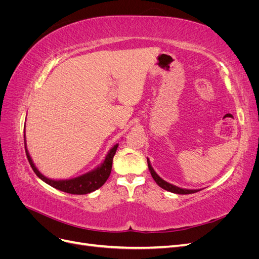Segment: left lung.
<instances>
[{
	"label": "left lung",
	"mask_w": 259,
	"mask_h": 259,
	"mask_svg": "<svg viewBox=\"0 0 259 259\" xmlns=\"http://www.w3.org/2000/svg\"><path fill=\"white\" fill-rule=\"evenodd\" d=\"M147 162H148V167H149V170H150V174H151L152 178L154 179V182L162 188V189L169 191V192H173V193H177V194H190V193L200 191V189H185V188H180V187H177L175 185H171V184L167 183L166 180L162 179L158 174L155 173V170L153 169L151 163H150V160H149L148 158H147Z\"/></svg>",
	"instance_id": "1"
}]
</instances>
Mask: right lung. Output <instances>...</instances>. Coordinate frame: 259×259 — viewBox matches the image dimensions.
Masks as SVG:
<instances>
[{
  "instance_id": "1",
  "label": "right lung",
  "mask_w": 259,
  "mask_h": 259,
  "mask_svg": "<svg viewBox=\"0 0 259 259\" xmlns=\"http://www.w3.org/2000/svg\"><path fill=\"white\" fill-rule=\"evenodd\" d=\"M23 138H25V149H26L28 161L30 163L31 167H32V169L34 170V173L36 174V176L40 179H42L44 183L52 186L53 188H56V189L60 191L71 193V194L91 193L103 186L106 183L108 177L110 176L113 156L115 154L117 147H119V144H115L110 150L107 152L103 162H101L99 165H97L94 169L88 171V173H84L80 176L68 178V179H53V178L44 176L41 171L37 169L32 158L30 156L28 147H27V140H26V126H25V131H23Z\"/></svg>"
}]
</instances>
